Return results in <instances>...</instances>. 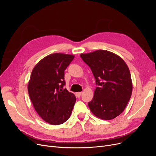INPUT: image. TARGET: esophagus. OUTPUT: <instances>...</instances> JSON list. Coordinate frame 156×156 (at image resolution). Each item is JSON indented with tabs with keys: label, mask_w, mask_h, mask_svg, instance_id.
Returning a JSON list of instances; mask_svg holds the SVG:
<instances>
[{
	"label": "esophagus",
	"mask_w": 156,
	"mask_h": 156,
	"mask_svg": "<svg viewBox=\"0 0 156 156\" xmlns=\"http://www.w3.org/2000/svg\"><path fill=\"white\" fill-rule=\"evenodd\" d=\"M81 94H82V92H79L76 93V96H77V97L79 98L80 96H81Z\"/></svg>",
	"instance_id": "1"
}]
</instances>
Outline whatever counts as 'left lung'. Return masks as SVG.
I'll return each instance as SVG.
<instances>
[{
  "label": "left lung",
  "mask_w": 156,
  "mask_h": 156,
  "mask_svg": "<svg viewBox=\"0 0 156 156\" xmlns=\"http://www.w3.org/2000/svg\"><path fill=\"white\" fill-rule=\"evenodd\" d=\"M80 56L90 68L97 85L92 100L88 103L90 109L101 119H115L124 111L131 96L128 67L120 56L105 50Z\"/></svg>",
  "instance_id": "obj_1"
}]
</instances>
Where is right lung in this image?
I'll return each instance as SVG.
<instances>
[{"instance_id": "right-lung-1", "label": "right lung", "mask_w": 156, "mask_h": 156, "mask_svg": "<svg viewBox=\"0 0 156 156\" xmlns=\"http://www.w3.org/2000/svg\"><path fill=\"white\" fill-rule=\"evenodd\" d=\"M74 56L54 53L45 56L32 69L28 84L30 100L42 119L52 125L67 121L76 98L64 89V71Z\"/></svg>"}]
</instances>
